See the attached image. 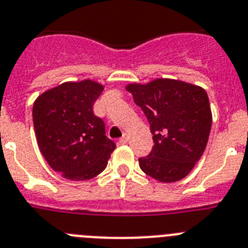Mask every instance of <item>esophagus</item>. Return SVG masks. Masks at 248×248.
<instances>
[{
  "mask_svg": "<svg viewBox=\"0 0 248 248\" xmlns=\"http://www.w3.org/2000/svg\"><path fill=\"white\" fill-rule=\"evenodd\" d=\"M127 142H128V135H126V133H124V136H122L121 139H120V143L124 145V143H127Z\"/></svg>",
  "mask_w": 248,
  "mask_h": 248,
  "instance_id": "34e87169",
  "label": "esophagus"
}]
</instances>
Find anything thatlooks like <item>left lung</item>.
Masks as SVG:
<instances>
[{"mask_svg": "<svg viewBox=\"0 0 248 248\" xmlns=\"http://www.w3.org/2000/svg\"><path fill=\"white\" fill-rule=\"evenodd\" d=\"M126 90L145 112L155 142L151 154L139 160L142 171L163 184L186 177L210 136L212 112L207 92L172 78L128 83Z\"/></svg>", "mask_w": 248, "mask_h": 248, "instance_id": "obj_1", "label": "left lung"}]
</instances>
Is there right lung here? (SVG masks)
Masks as SVG:
<instances>
[{
	"label": "right lung",
	"mask_w": 248,
	"mask_h": 248,
	"mask_svg": "<svg viewBox=\"0 0 248 248\" xmlns=\"http://www.w3.org/2000/svg\"><path fill=\"white\" fill-rule=\"evenodd\" d=\"M105 86L86 78L67 81L36 98L32 108L36 140L53 171L71 181L96 177L106 169L115 142L92 106Z\"/></svg>",
	"instance_id": "add662e5"
}]
</instances>
